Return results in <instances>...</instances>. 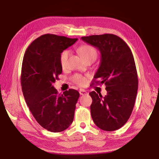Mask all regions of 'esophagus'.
I'll use <instances>...</instances> for the list:
<instances>
[{
  "instance_id": "34e87169",
  "label": "esophagus",
  "mask_w": 159,
  "mask_h": 159,
  "mask_svg": "<svg viewBox=\"0 0 159 159\" xmlns=\"http://www.w3.org/2000/svg\"><path fill=\"white\" fill-rule=\"evenodd\" d=\"M79 93L80 95H85L88 94V92L85 90V89H79Z\"/></svg>"
}]
</instances>
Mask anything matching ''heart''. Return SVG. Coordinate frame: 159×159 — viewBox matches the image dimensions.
<instances>
[{
  "instance_id": "obj_1",
  "label": "heart",
  "mask_w": 159,
  "mask_h": 159,
  "mask_svg": "<svg viewBox=\"0 0 159 159\" xmlns=\"http://www.w3.org/2000/svg\"><path fill=\"white\" fill-rule=\"evenodd\" d=\"M78 52H79L80 57H81L85 61L89 59L95 60L97 56L96 49H95L93 47H92L91 45L89 44H83L80 46L79 48H78ZM69 55H70V52L67 50L63 51L61 54H60V62L62 67H65L66 64H67ZM72 80H73V81L76 83V84L80 86L85 85L86 84V83H87V78L78 74L74 75L73 77H72Z\"/></svg>"
}]
</instances>
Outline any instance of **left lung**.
Returning <instances> with one entry per match:
<instances>
[{"instance_id":"left-lung-1","label":"left lung","mask_w":159,"mask_h":159,"mask_svg":"<svg viewBox=\"0 0 159 159\" xmlns=\"http://www.w3.org/2000/svg\"><path fill=\"white\" fill-rule=\"evenodd\" d=\"M81 39L99 50L101 63L92 85L104 84L107 90L103 97L101 93L89 92L92 118L103 131H115L125 125L134 107L138 79L134 56L126 43L113 34Z\"/></svg>"}]
</instances>
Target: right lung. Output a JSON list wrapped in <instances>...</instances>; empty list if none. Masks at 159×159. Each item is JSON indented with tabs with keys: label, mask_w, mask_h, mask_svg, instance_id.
<instances>
[{
	"label": "right lung",
	"mask_w": 159,
	"mask_h": 159,
	"mask_svg": "<svg viewBox=\"0 0 159 159\" xmlns=\"http://www.w3.org/2000/svg\"><path fill=\"white\" fill-rule=\"evenodd\" d=\"M77 39L43 34L31 43L23 59L21 83L25 102L39 125L51 132L64 131L74 120L79 92L70 89L58 94L52 84L62 74L60 54Z\"/></svg>",
	"instance_id": "1"
}]
</instances>
